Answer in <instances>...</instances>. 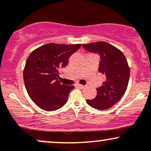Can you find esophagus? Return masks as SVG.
I'll return each instance as SVG.
<instances>
[{
	"label": "esophagus",
	"instance_id": "obj_1",
	"mask_svg": "<svg viewBox=\"0 0 151 151\" xmlns=\"http://www.w3.org/2000/svg\"><path fill=\"white\" fill-rule=\"evenodd\" d=\"M76 86H78V87H79V88H81V89L84 88V86L82 85V84H76Z\"/></svg>",
	"mask_w": 151,
	"mask_h": 151
}]
</instances>
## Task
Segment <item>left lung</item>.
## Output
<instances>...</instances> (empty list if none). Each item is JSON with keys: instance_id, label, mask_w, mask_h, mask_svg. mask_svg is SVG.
Returning a JSON list of instances; mask_svg holds the SVG:
<instances>
[{"instance_id": "obj_1", "label": "left lung", "mask_w": 151, "mask_h": 151, "mask_svg": "<svg viewBox=\"0 0 151 151\" xmlns=\"http://www.w3.org/2000/svg\"><path fill=\"white\" fill-rule=\"evenodd\" d=\"M89 52L100 57L98 71L106 77L102 86L96 89L97 94L92 100H86L90 106L104 110L119 102L125 93L129 84L130 69L127 60L119 49L105 42L82 45Z\"/></svg>"}]
</instances>
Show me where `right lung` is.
<instances>
[{"label": "right lung", "mask_w": 151, "mask_h": 151, "mask_svg": "<svg viewBox=\"0 0 151 151\" xmlns=\"http://www.w3.org/2000/svg\"><path fill=\"white\" fill-rule=\"evenodd\" d=\"M81 46L50 43L29 55L23 71L24 83L29 96L40 108L52 111L67 103L74 86L62 84L58 79L59 71L68 65L71 55Z\"/></svg>", "instance_id": "1"}]
</instances>
